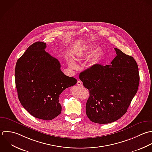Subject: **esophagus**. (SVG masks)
Wrapping results in <instances>:
<instances>
[{"mask_svg":"<svg viewBox=\"0 0 152 152\" xmlns=\"http://www.w3.org/2000/svg\"><path fill=\"white\" fill-rule=\"evenodd\" d=\"M77 85H79L80 86H83V83L80 80H78L77 82Z\"/></svg>","mask_w":152,"mask_h":152,"instance_id":"esophagus-1","label":"esophagus"}]
</instances>
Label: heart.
Listing matches in <instances>:
<instances>
[{
	"instance_id": "heart-1",
	"label": "heart",
	"mask_w": 152,
	"mask_h": 152,
	"mask_svg": "<svg viewBox=\"0 0 152 152\" xmlns=\"http://www.w3.org/2000/svg\"><path fill=\"white\" fill-rule=\"evenodd\" d=\"M95 45L93 44H89L84 46L76 54V59L78 61L82 60L83 58L88 56L91 52L93 53L91 55L90 63L91 65H95L100 62L103 55L104 51L101 47H98L96 48ZM68 64L72 69H76L77 67L76 63L72 60H69L68 61Z\"/></svg>"
}]
</instances>
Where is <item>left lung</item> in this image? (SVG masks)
I'll return each instance as SVG.
<instances>
[{"instance_id": "1", "label": "left lung", "mask_w": 152, "mask_h": 152, "mask_svg": "<svg viewBox=\"0 0 152 152\" xmlns=\"http://www.w3.org/2000/svg\"><path fill=\"white\" fill-rule=\"evenodd\" d=\"M114 49L117 56L110 65L96 64L79 75L90 94L86 105V115L98 124L111 123L123 117L139 85L136 60L120 49Z\"/></svg>"}]
</instances>
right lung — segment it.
Returning <instances> with one entry per match:
<instances>
[{
	"instance_id": "add662e5",
	"label": "right lung",
	"mask_w": 152,
	"mask_h": 152,
	"mask_svg": "<svg viewBox=\"0 0 152 152\" xmlns=\"http://www.w3.org/2000/svg\"><path fill=\"white\" fill-rule=\"evenodd\" d=\"M46 43L31 45L17 60L15 75L19 100L33 117L51 120L60 114L59 96L77 80L65 75L59 61L45 51Z\"/></svg>"
}]
</instances>
